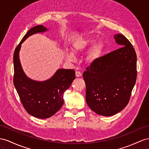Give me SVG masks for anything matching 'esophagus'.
Here are the masks:
<instances>
[{
    "label": "esophagus",
    "instance_id": "esophagus-1",
    "mask_svg": "<svg viewBox=\"0 0 149 149\" xmlns=\"http://www.w3.org/2000/svg\"><path fill=\"white\" fill-rule=\"evenodd\" d=\"M75 75H76V77H81V76L82 75V73L79 71H76L75 72Z\"/></svg>",
    "mask_w": 149,
    "mask_h": 149
}]
</instances>
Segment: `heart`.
<instances>
[{"instance_id": "1", "label": "heart", "mask_w": 149, "mask_h": 149, "mask_svg": "<svg viewBox=\"0 0 149 149\" xmlns=\"http://www.w3.org/2000/svg\"><path fill=\"white\" fill-rule=\"evenodd\" d=\"M95 40L93 38H82V39H79L75 41L72 45V53L68 52V50L65 51V58L67 60L72 62L75 59V56L74 55H78L79 53L85 52L87 49H89L92 46L91 51L87 56V60L90 62H94L97 58H100L104 50V44L102 42L99 41L95 44Z\"/></svg>"}]
</instances>
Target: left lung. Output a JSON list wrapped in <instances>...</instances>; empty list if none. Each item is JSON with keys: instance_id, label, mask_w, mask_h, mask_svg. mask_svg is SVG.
I'll list each match as a JSON object with an SVG mask.
<instances>
[{"instance_id": "1", "label": "left lung", "mask_w": 149, "mask_h": 149, "mask_svg": "<svg viewBox=\"0 0 149 149\" xmlns=\"http://www.w3.org/2000/svg\"><path fill=\"white\" fill-rule=\"evenodd\" d=\"M114 38L121 47L94 61L83 73L87 105L106 116L127 106L137 75L136 55L132 43L121 34Z\"/></svg>"}]
</instances>
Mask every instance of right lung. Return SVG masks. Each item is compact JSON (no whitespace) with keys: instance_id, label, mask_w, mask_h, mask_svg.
<instances>
[{"instance_id":"add662e5","label":"right lung","mask_w":149,"mask_h":149,"mask_svg":"<svg viewBox=\"0 0 149 149\" xmlns=\"http://www.w3.org/2000/svg\"><path fill=\"white\" fill-rule=\"evenodd\" d=\"M47 31L43 25L30 29L15 49L13 57L14 85L21 103L29 114L38 118H48L53 116L63 104V95L75 79L73 69H58L47 81H33L26 75L19 58L21 44L35 33Z\"/></svg>"}]
</instances>
